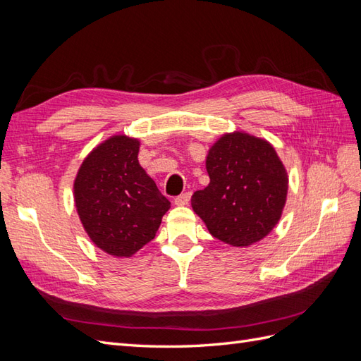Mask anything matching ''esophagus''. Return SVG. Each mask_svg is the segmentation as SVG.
Returning <instances> with one entry per match:
<instances>
[{
    "instance_id": "obj_1",
    "label": "esophagus",
    "mask_w": 361,
    "mask_h": 361,
    "mask_svg": "<svg viewBox=\"0 0 361 361\" xmlns=\"http://www.w3.org/2000/svg\"><path fill=\"white\" fill-rule=\"evenodd\" d=\"M190 197H191L190 192H183V194L179 195V197L174 199V204H176V206H187L188 202H190Z\"/></svg>"
}]
</instances>
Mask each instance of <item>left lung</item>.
<instances>
[{
	"label": "left lung",
	"instance_id": "left-lung-1",
	"mask_svg": "<svg viewBox=\"0 0 361 361\" xmlns=\"http://www.w3.org/2000/svg\"><path fill=\"white\" fill-rule=\"evenodd\" d=\"M209 185L191 197L192 211L216 239L250 247L271 233L285 209L289 176L269 141L226 133L207 150Z\"/></svg>",
	"mask_w": 361,
	"mask_h": 361
}]
</instances>
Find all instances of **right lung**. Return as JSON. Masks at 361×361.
<instances>
[{
    "label": "right lung",
    "mask_w": 361,
    "mask_h": 361,
    "mask_svg": "<svg viewBox=\"0 0 361 361\" xmlns=\"http://www.w3.org/2000/svg\"><path fill=\"white\" fill-rule=\"evenodd\" d=\"M140 140L116 134L94 146L73 180L76 214L90 241L117 259L155 238L171 203L138 162Z\"/></svg>",
    "instance_id": "1"
}]
</instances>
